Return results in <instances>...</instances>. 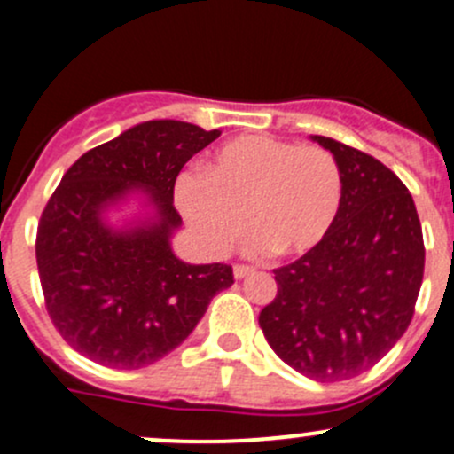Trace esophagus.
Wrapping results in <instances>:
<instances>
[{
  "label": "esophagus",
  "instance_id": "obj_1",
  "mask_svg": "<svg viewBox=\"0 0 454 454\" xmlns=\"http://www.w3.org/2000/svg\"><path fill=\"white\" fill-rule=\"evenodd\" d=\"M253 272H254L253 265H241V263H237L235 268H232V274H235V278H244V277H248V274H253Z\"/></svg>",
  "mask_w": 454,
  "mask_h": 454
}]
</instances>
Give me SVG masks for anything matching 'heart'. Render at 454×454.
Instances as JSON below:
<instances>
[{
    "label": "heart",
    "mask_w": 454,
    "mask_h": 454,
    "mask_svg": "<svg viewBox=\"0 0 454 454\" xmlns=\"http://www.w3.org/2000/svg\"><path fill=\"white\" fill-rule=\"evenodd\" d=\"M342 201V171L323 146L270 136L223 142L201 164V177L177 182V204L210 254H223L244 232L254 250L296 256L332 231Z\"/></svg>",
    "instance_id": "1"
}]
</instances>
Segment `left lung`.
I'll return each instance as SVG.
<instances>
[{
	"instance_id": "left-lung-1",
	"label": "left lung",
	"mask_w": 454,
	"mask_h": 454,
	"mask_svg": "<svg viewBox=\"0 0 454 454\" xmlns=\"http://www.w3.org/2000/svg\"><path fill=\"white\" fill-rule=\"evenodd\" d=\"M312 140L340 164V210L314 250L274 270L278 290L259 325L283 363L340 382L404 336L424 278V237L415 201L391 168L333 138Z\"/></svg>"
}]
</instances>
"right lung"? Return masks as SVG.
<instances>
[{"mask_svg": "<svg viewBox=\"0 0 454 454\" xmlns=\"http://www.w3.org/2000/svg\"><path fill=\"white\" fill-rule=\"evenodd\" d=\"M219 134L182 121L140 122L67 168L41 213L35 250L45 308L72 349L112 369L153 364L235 283L231 265H191L171 250L182 223L176 177ZM131 192L145 195L152 215L109 227L104 210Z\"/></svg>", "mask_w": 454, "mask_h": 454, "instance_id": "obj_1", "label": "right lung"}]
</instances>
